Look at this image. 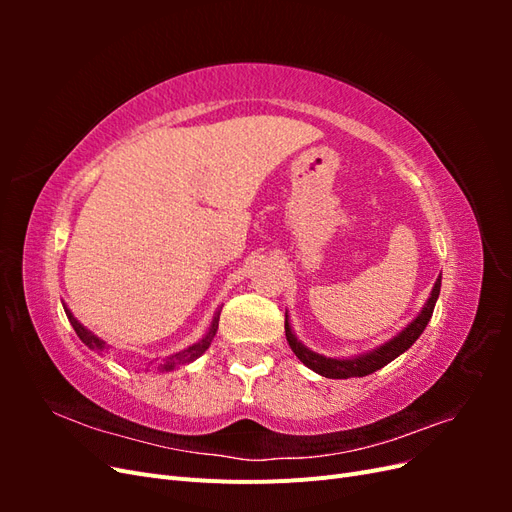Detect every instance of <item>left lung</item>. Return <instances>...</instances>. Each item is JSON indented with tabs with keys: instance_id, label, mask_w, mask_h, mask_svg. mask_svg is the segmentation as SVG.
<instances>
[{
	"instance_id": "obj_1",
	"label": "left lung",
	"mask_w": 512,
	"mask_h": 512,
	"mask_svg": "<svg viewBox=\"0 0 512 512\" xmlns=\"http://www.w3.org/2000/svg\"><path fill=\"white\" fill-rule=\"evenodd\" d=\"M440 282H442V273H440V277L436 280V284H433L431 297L423 305L421 314H418L404 331H401L399 335H395L393 339H389V342H386V344H382V346H378L374 350H369L365 354L354 356V359H329V356H322L318 352H312L309 348H305L297 339V335L292 333L288 316H286V322H284L286 339H288L292 352L299 356V361L305 367L314 369L316 374H320L324 378L344 380V378H363V376H369V374H374V371H378L380 367L395 361L399 354H404L416 342V339L421 337V333L425 331L427 322H429V318L433 314V307H436L438 294H440Z\"/></svg>"
}]
</instances>
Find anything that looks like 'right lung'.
I'll use <instances>...</instances> for the list:
<instances>
[{"mask_svg":"<svg viewBox=\"0 0 512 512\" xmlns=\"http://www.w3.org/2000/svg\"><path fill=\"white\" fill-rule=\"evenodd\" d=\"M64 309H66V316H68V320H70V324H72V329L76 331V335L81 337V342H83L87 348L96 350V352L106 350V344L102 342L100 337H96L94 333L87 331V329L83 327V324L72 316V312H70V309H68L66 305H64ZM218 322H220V312L213 316V322H211V329H209V333H207L203 339H200L198 344H192L190 348H185V350H181V352H175V354L166 356V359L158 365V369H162V371H170V369H175V367H179V365H188V363L196 361L198 356L203 354V352L211 346V339L215 337V331H218Z\"/></svg>","mask_w":512,"mask_h":512,"instance_id":"add662e5","label":"right lung"}]
</instances>
